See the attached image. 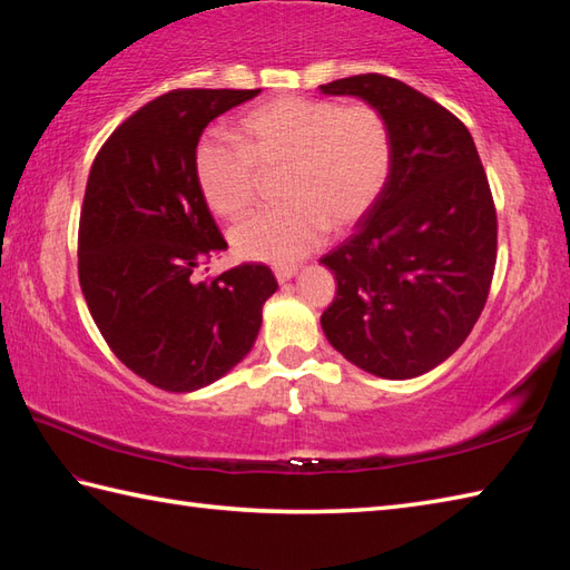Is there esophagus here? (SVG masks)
Returning a JSON list of instances; mask_svg holds the SVG:
<instances>
[{
  "label": "esophagus",
  "mask_w": 570,
  "mask_h": 570,
  "mask_svg": "<svg viewBox=\"0 0 570 570\" xmlns=\"http://www.w3.org/2000/svg\"><path fill=\"white\" fill-rule=\"evenodd\" d=\"M274 276L278 278V284H284V282H288V278H294L296 276V266H274Z\"/></svg>",
  "instance_id": "1"
}]
</instances>
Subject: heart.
Wrapping results in <instances>:
<instances>
[{"label": "heart", "mask_w": 570, "mask_h": 570, "mask_svg": "<svg viewBox=\"0 0 570 570\" xmlns=\"http://www.w3.org/2000/svg\"><path fill=\"white\" fill-rule=\"evenodd\" d=\"M242 147L208 131L193 151V174L210 210L237 217L259 196L262 176L282 174L284 205L247 217L229 239L245 259L286 266L357 225L392 176L394 141L384 115L370 102L341 105L286 95L254 107L237 122Z\"/></svg>", "instance_id": "1"}]
</instances>
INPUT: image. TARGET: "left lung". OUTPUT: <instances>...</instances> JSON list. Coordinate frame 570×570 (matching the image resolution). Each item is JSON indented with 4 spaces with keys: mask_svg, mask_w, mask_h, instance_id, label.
Segmentation results:
<instances>
[{
    "mask_svg": "<svg viewBox=\"0 0 570 570\" xmlns=\"http://www.w3.org/2000/svg\"><path fill=\"white\" fill-rule=\"evenodd\" d=\"M377 107L394 161L374 208L321 264L337 292L328 343L360 370L411 380L465 343L490 294L498 213L468 127L411 85L365 72L321 85Z\"/></svg>",
    "mask_w": 570,
    "mask_h": 570,
    "instance_id": "left-lung-1",
    "label": "left lung"
}]
</instances>
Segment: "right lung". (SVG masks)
<instances>
[{
  "label": "right lung",
  "instance_id": "add662e5",
  "mask_svg": "<svg viewBox=\"0 0 570 570\" xmlns=\"http://www.w3.org/2000/svg\"><path fill=\"white\" fill-rule=\"evenodd\" d=\"M257 95H161L112 131L85 186V304L117 360L166 392H196L233 370L257 341L262 306L278 286L266 264L196 278L227 242L193 174V151L215 117Z\"/></svg>",
  "mask_w": 570,
  "mask_h": 570
}]
</instances>
